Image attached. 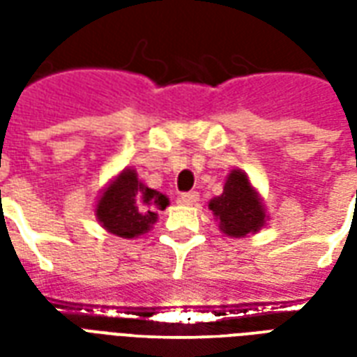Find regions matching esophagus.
Wrapping results in <instances>:
<instances>
[{
    "label": "esophagus",
    "instance_id": "esophagus-1",
    "mask_svg": "<svg viewBox=\"0 0 357 357\" xmlns=\"http://www.w3.org/2000/svg\"><path fill=\"white\" fill-rule=\"evenodd\" d=\"M197 201H199L197 191H187V193H181V197H179V202H183V204H195Z\"/></svg>",
    "mask_w": 357,
    "mask_h": 357
}]
</instances>
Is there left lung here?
Returning <instances> with one entry per match:
<instances>
[{"mask_svg":"<svg viewBox=\"0 0 357 357\" xmlns=\"http://www.w3.org/2000/svg\"><path fill=\"white\" fill-rule=\"evenodd\" d=\"M208 206L220 222V229L229 237H245L258 231L266 222L262 202L248 183L247 174L241 170L229 174L224 193L212 199Z\"/></svg>","mask_w":357,"mask_h":357,"instance_id":"obj_1","label":"left lung"}]
</instances>
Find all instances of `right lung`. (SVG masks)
I'll return each mask as SVG.
<instances>
[{
  "mask_svg": "<svg viewBox=\"0 0 357 357\" xmlns=\"http://www.w3.org/2000/svg\"><path fill=\"white\" fill-rule=\"evenodd\" d=\"M168 199L139 181L133 170H124L97 202V218L107 231L133 239L156 222L155 210H164Z\"/></svg>",
  "mask_w": 357,
  "mask_h": 357,
  "instance_id": "obj_1",
  "label": "right lung"
}]
</instances>
